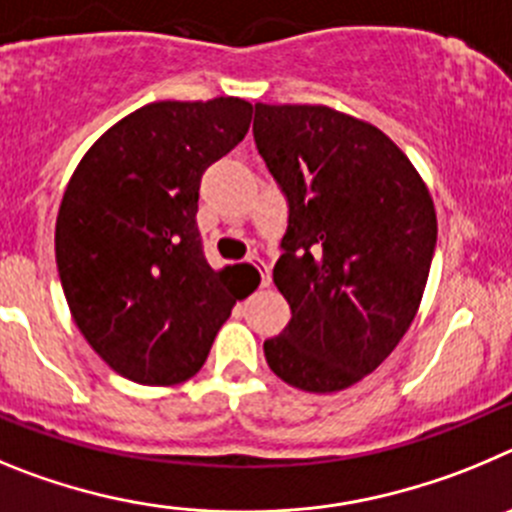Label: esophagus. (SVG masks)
<instances>
[{
	"label": "esophagus",
	"mask_w": 512,
	"mask_h": 512,
	"mask_svg": "<svg viewBox=\"0 0 512 512\" xmlns=\"http://www.w3.org/2000/svg\"><path fill=\"white\" fill-rule=\"evenodd\" d=\"M250 262L257 267V273H260L262 288H267V285H270V267H267L262 260H250Z\"/></svg>",
	"instance_id": "34e87169"
}]
</instances>
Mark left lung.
Masks as SVG:
<instances>
[{
	"instance_id": "1",
	"label": "left lung",
	"mask_w": 512,
	"mask_h": 512,
	"mask_svg": "<svg viewBox=\"0 0 512 512\" xmlns=\"http://www.w3.org/2000/svg\"><path fill=\"white\" fill-rule=\"evenodd\" d=\"M257 150L288 196L273 283L290 306L265 359L283 382L336 393L370 375L416 319L436 209L375 124L324 104H255Z\"/></svg>"
}]
</instances>
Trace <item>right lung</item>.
<instances>
[{
  "label": "right lung",
  "instance_id": "obj_1",
  "mask_svg": "<svg viewBox=\"0 0 512 512\" xmlns=\"http://www.w3.org/2000/svg\"><path fill=\"white\" fill-rule=\"evenodd\" d=\"M252 122L237 96L153 101L112 124L73 170L55 219L68 308L117 375L168 388L201 370L242 290L206 262L196 211L204 170Z\"/></svg>",
  "mask_w": 512,
  "mask_h": 512
}]
</instances>
